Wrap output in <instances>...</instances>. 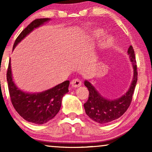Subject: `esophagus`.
<instances>
[{"label":"esophagus","mask_w":152,"mask_h":152,"mask_svg":"<svg viewBox=\"0 0 152 152\" xmlns=\"http://www.w3.org/2000/svg\"><path fill=\"white\" fill-rule=\"evenodd\" d=\"M71 85L75 88H77V87H80L82 85V81L77 78L74 79L71 81Z\"/></svg>","instance_id":"obj_1"}]
</instances>
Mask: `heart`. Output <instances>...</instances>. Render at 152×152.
<instances>
[{
	"label": "heart",
	"instance_id": "1",
	"mask_svg": "<svg viewBox=\"0 0 152 152\" xmlns=\"http://www.w3.org/2000/svg\"><path fill=\"white\" fill-rule=\"evenodd\" d=\"M102 34H103V31L101 30H95V32H93V35H94L95 37H100L101 35H102ZM111 42H112V39L111 38L107 39V45L110 44V43H111Z\"/></svg>",
	"mask_w": 152,
	"mask_h": 152
}]
</instances>
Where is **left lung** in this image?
Returning a JSON list of instances; mask_svg holds the SVG:
<instances>
[{"mask_svg": "<svg viewBox=\"0 0 152 152\" xmlns=\"http://www.w3.org/2000/svg\"><path fill=\"white\" fill-rule=\"evenodd\" d=\"M127 53L134 67V77L130 88L122 97L113 100L106 99L97 92L88 81H84V85L89 91L88 99L84 104V109L86 115L95 122L105 124L113 121L121 117L131 104L138 80V71L134 50L132 45L129 48Z\"/></svg>", "mask_w": 152, "mask_h": 152, "instance_id": "8db88e82", "label": "left lung"}]
</instances>
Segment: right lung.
Masks as SVG:
<instances>
[{
    "instance_id": "add662e5",
    "label": "right lung",
    "mask_w": 152,
    "mask_h": 152,
    "mask_svg": "<svg viewBox=\"0 0 152 152\" xmlns=\"http://www.w3.org/2000/svg\"><path fill=\"white\" fill-rule=\"evenodd\" d=\"M50 18H38L30 23L16 38L13 50L27 35ZM8 89L12 105L17 113L27 121L37 124L46 123L59 111L62 97L68 92V80L62 82L48 90L38 93L24 92L18 88L12 80L10 60L7 71Z\"/></svg>"
}]
</instances>
